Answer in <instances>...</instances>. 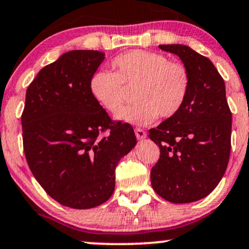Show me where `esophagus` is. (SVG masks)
<instances>
[{"instance_id":"34e87169","label":"esophagus","mask_w":249,"mask_h":249,"mask_svg":"<svg viewBox=\"0 0 249 249\" xmlns=\"http://www.w3.org/2000/svg\"><path fill=\"white\" fill-rule=\"evenodd\" d=\"M134 130H135V135L139 140H143L145 136H147V133H145V131L143 130L142 128H135Z\"/></svg>"}]
</instances>
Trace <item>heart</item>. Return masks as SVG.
Here are the masks:
<instances>
[{"mask_svg":"<svg viewBox=\"0 0 249 249\" xmlns=\"http://www.w3.org/2000/svg\"><path fill=\"white\" fill-rule=\"evenodd\" d=\"M112 72L99 70L89 79L93 99L108 113L124 107L127 89H134L136 102L118 115L136 125L151 124L159 116L169 119L182 110L191 89V74L183 63L169 60L164 54L131 50L116 55Z\"/></svg>","mask_w":249,"mask_h":249,"instance_id":"heart-1","label":"heart"}]
</instances>
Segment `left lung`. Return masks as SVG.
<instances>
[{
  "label": "left lung",
  "mask_w": 249,
  "mask_h": 249,
  "mask_svg": "<svg viewBox=\"0 0 249 249\" xmlns=\"http://www.w3.org/2000/svg\"><path fill=\"white\" fill-rule=\"evenodd\" d=\"M160 49L182 59L191 89L179 113L149 130L160 153L150 172L151 185L165 200L191 203L211 194L226 171L232 113L224 79L209 58L179 44Z\"/></svg>",
  "instance_id": "obj_1"
}]
</instances>
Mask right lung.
<instances>
[{
	"label": "right lung",
	"instance_id": "obj_1",
	"mask_svg": "<svg viewBox=\"0 0 249 249\" xmlns=\"http://www.w3.org/2000/svg\"><path fill=\"white\" fill-rule=\"evenodd\" d=\"M104 52L73 50L40 70L28 86L23 149L37 182L72 209L109 199L119 160L136 144L133 127L114 121L89 92Z\"/></svg>",
	"mask_w": 249,
	"mask_h": 249
}]
</instances>
